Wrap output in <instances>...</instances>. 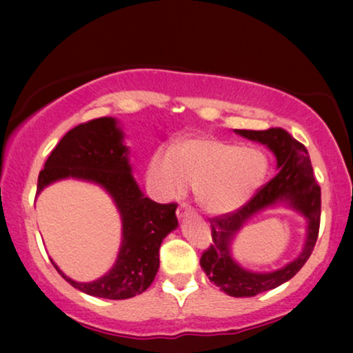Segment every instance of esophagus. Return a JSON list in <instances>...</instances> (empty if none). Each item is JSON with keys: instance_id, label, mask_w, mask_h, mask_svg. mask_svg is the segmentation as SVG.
<instances>
[{"instance_id": "esophagus-1", "label": "esophagus", "mask_w": 353, "mask_h": 353, "mask_svg": "<svg viewBox=\"0 0 353 353\" xmlns=\"http://www.w3.org/2000/svg\"><path fill=\"white\" fill-rule=\"evenodd\" d=\"M190 214H191V207L188 204H181L180 207H178V210H176L178 219H185V216H188Z\"/></svg>"}]
</instances>
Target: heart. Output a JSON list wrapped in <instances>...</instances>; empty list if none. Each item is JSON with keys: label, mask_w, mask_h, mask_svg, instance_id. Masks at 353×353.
I'll return each instance as SVG.
<instances>
[{"label": "heart", "mask_w": 353, "mask_h": 353, "mask_svg": "<svg viewBox=\"0 0 353 353\" xmlns=\"http://www.w3.org/2000/svg\"><path fill=\"white\" fill-rule=\"evenodd\" d=\"M268 157L255 146L210 137L185 138L157 149L146 165V185L159 199L172 201L194 187L196 201L214 215L231 214L252 199L267 180Z\"/></svg>", "instance_id": "b5f03b06"}]
</instances>
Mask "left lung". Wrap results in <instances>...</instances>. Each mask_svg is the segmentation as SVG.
Returning <instances> with one entry per match:
<instances>
[{
	"label": "left lung",
	"mask_w": 353,
	"mask_h": 353,
	"mask_svg": "<svg viewBox=\"0 0 353 353\" xmlns=\"http://www.w3.org/2000/svg\"><path fill=\"white\" fill-rule=\"evenodd\" d=\"M241 137L267 146L276 157L278 175L260 188L248 204L233 214L210 219L212 244L202 254L201 267L215 286L233 297H252L281 286L301 270L313 252L320 230L321 191L313 176L303 144L286 130H234ZM286 205L307 220V238L301 254L274 272H250L232 259L230 244L247 221L268 206Z\"/></svg>",
	"instance_id": "1"
}]
</instances>
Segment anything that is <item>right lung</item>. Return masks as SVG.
Listing matches in <instances>:
<instances>
[{"instance_id": "1", "label": "right lung", "mask_w": 353, "mask_h": 353, "mask_svg": "<svg viewBox=\"0 0 353 353\" xmlns=\"http://www.w3.org/2000/svg\"><path fill=\"white\" fill-rule=\"evenodd\" d=\"M117 119L101 117L81 123L64 134L38 175V192L52 183L74 178L103 188L122 219V244L112 268L90 283L65 276L67 283L88 296L130 299L151 286L159 270L163 238L176 230V204H157L143 194L133 178L128 148Z\"/></svg>"}]
</instances>
